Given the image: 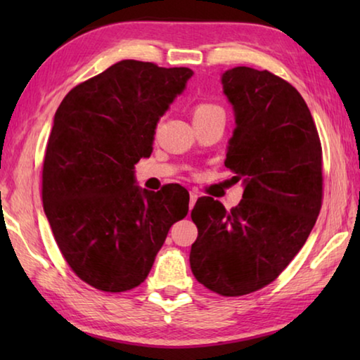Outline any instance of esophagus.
Returning a JSON list of instances; mask_svg holds the SVG:
<instances>
[{
	"mask_svg": "<svg viewBox=\"0 0 360 360\" xmlns=\"http://www.w3.org/2000/svg\"><path fill=\"white\" fill-rule=\"evenodd\" d=\"M198 192H195V191H191V203H188V206H191V210L195 206V203H197V200H198Z\"/></svg>",
	"mask_w": 360,
	"mask_h": 360,
	"instance_id": "esophagus-1",
	"label": "esophagus"
}]
</instances>
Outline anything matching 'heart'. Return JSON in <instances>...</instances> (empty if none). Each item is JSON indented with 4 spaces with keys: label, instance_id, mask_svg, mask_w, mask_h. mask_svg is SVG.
Here are the masks:
<instances>
[{
    "label": "heart",
    "instance_id": "heart-1",
    "mask_svg": "<svg viewBox=\"0 0 360 360\" xmlns=\"http://www.w3.org/2000/svg\"><path fill=\"white\" fill-rule=\"evenodd\" d=\"M214 112H222V109L216 105H211V103H198V105L193 108V119L206 117V115H211Z\"/></svg>",
    "mask_w": 360,
    "mask_h": 360
}]
</instances>
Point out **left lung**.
<instances>
[{
	"label": "left lung",
	"instance_id": "obj_1",
	"mask_svg": "<svg viewBox=\"0 0 360 360\" xmlns=\"http://www.w3.org/2000/svg\"><path fill=\"white\" fill-rule=\"evenodd\" d=\"M236 129L225 167L243 179L238 206L197 200L191 249L195 279L224 297L265 288L307 241L322 205V148L295 87L270 71L236 66L222 75Z\"/></svg>",
	"mask_w": 360,
	"mask_h": 360
}]
</instances>
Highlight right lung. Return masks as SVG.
<instances>
[{"mask_svg": "<svg viewBox=\"0 0 360 360\" xmlns=\"http://www.w3.org/2000/svg\"><path fill=\"white\" fill-rule=\"evenodd\" d=\"M193 75L122 60L71 89L53 117L42 165V205L66 264L84 283L125 292L148 278L188 192L135 186L158 119Z\"/></svg>", "mask_w": 360, "mask_h": 360, "instance_id": "1", "label": "right lung"}]
</instances>
